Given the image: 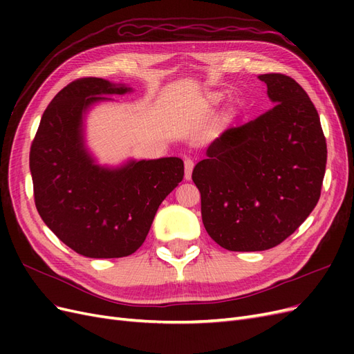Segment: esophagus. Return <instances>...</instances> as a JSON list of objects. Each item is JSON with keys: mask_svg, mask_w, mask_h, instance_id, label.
I'll return each mask as SVG.
<instances>
[{"mask_svg": "<svg viewBox=\"0 0 354 354\" xmlns=\"http://www.w3.org/2000/svg\"><path fill=\"white\" fill-rule=\"evenodd\" d=\"M192 169H194V160L186 159L185 160V178L186 180L192 178Z\"/></svg>", "mask_w": 354, "mask_h": 354, "instance_id": "esophagus-1", "label": "esophagus"}]
</instances>
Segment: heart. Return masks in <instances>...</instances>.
<instances>
[{
    "instance_id": "b5f03b06",
    "label": "heart",
    "mask_w": 354,
    "mask_h": 354,
    "mask_svg": "<svg viewBox=\"0 0 354 354\" xmlns=\"http://www.w3.org/2000/svg\"><path fill=\"white\" fill-rule=\"evenodd\" d=\"M220 100V94H214L212 95V102H218Z\"/></svg>"
}]
</instances>
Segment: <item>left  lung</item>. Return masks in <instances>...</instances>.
<instances>
[{"label": "left lung", "mask_w": 354, "mask_h": 354, "mask_svg": "<svg viewBox=\"0 0 354 354\" xmlns=\"http://www.w3.org/2000/svg\"><path fill=\"white\" fill-rule=\"evenodd\" d=\"M259 80L273 108L224 131L192 173L203 226L229 251L270 250L291 236L315 209L326 168L322 125L301 85L282 73Z\"/></svg>", "instance_id": "1"}]
</instances>
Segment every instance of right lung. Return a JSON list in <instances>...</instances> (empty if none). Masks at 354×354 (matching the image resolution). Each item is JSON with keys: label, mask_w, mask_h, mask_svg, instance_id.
<instances>
[{"label": "right lung", "mask_w": 354, "mask_h": 354, "mask_svg": "<svg viewBox=\"0 0 354 354\" xmlns=\"http://www.w3.org/2000/svg\"><path fill=\"white\" fill-rule=\"evenodd\" d=\"M131 91L103 78L68 84L42 113L30 146L29 168L39 216L71 250L90 259L136 252L155 214L185 176L176 156L130 159L121 167L95 162L85 146L84 118L111 94Z\"/></svg>", "instance_id": "right-lung-1"}]
</instances>
